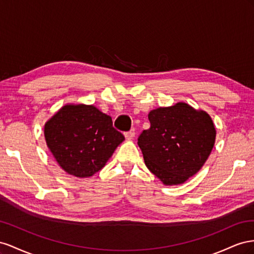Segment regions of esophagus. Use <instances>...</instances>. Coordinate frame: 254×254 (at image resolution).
<instances>
[{
    "instance_id": "esophagus-1",
    "label": "esophagus",
    "mask_w": 254,
    "mask_h": 254,
    "mask_svg": "<svg viewBox=\"0 0 254 254\" xmlns=\"http://www.w3.org/2000/svg\"><path fill=\"white\" fill-rule=\"evenodd\" d=\"M125 136H126V138L127 139V140H132L134 137H135V132H134V129L133 131H129V132H127L126 134H125Z\"/></svg>"
}]
</instances>
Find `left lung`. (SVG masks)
Segmentation results:
<instances>
[{
    "label": "left lung",
    "mask_w": 254,
    "mask_h": 254,
    "mask_svg": "<svg viewBox=\"0 0 254 254\" xmlns=\"http://www.w3.org/2000/svg\"><path fill=\"white\" fill-rule=\"evenodd\" d=\"M151 127L138 138L147 168L166 186L194 176L214 148L216 128L206 112L185 102L149 113Z\"/></svg>",
    "instance_id": "8db88e82"
}]
</instances>
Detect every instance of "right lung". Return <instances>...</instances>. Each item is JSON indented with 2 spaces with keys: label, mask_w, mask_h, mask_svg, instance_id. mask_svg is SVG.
I'll list each match as a JSON object with an SVG mask.
<instances>
[{
  "label": "right lung",
  "mask_w": 254,
  "mask_h": 254,
  "mask_svg": "<svg viewBox=\"0 0 254 254\" xmlns=\"http://www.w3.org/2000/svg\"><path fill=\"white\" fill-rule=\"evenodd\" d=\"M43 133L60 167L79 179L102 169L125 140L111 116L83 103L64 105L45 123Z\"/></svg>",
  "instance_id": "right-lung-1"
}]
</instances>
